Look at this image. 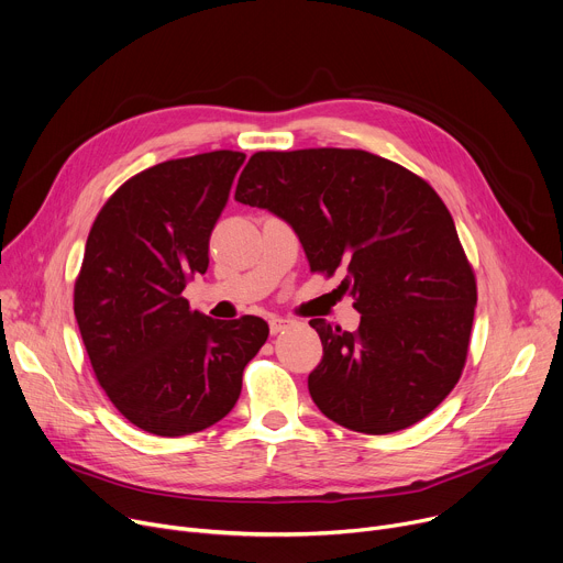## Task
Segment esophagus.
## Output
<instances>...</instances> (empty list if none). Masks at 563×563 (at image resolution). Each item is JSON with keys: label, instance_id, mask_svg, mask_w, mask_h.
<instances>
[{"label": "esophagus", "instance_id": "obj_1", "mask_svg": "<svg viewBox=\"0 0 563 563\" xmlns=\"http://www.w3.org/2000/svg\"><path fill=\"white\" fill-rule=\"evenodd\" d=\"M289 325H294L291 319H285V317H272V319H269V330H272V334H278V332H283L285 328H289Z\"/></svg>", "mask_w": 563, "mask_h": 563}]
</instances>
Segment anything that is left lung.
<instances>
[{
	"mask_svg": "<svg viewBox=\"0 0 563 563\" xmlns=\"http://www.w3.org/2000/svg\"><path fill=\"white\" fill-rule=\"evenodd\" d=\"M235 201L285 219L310 272H346L340 289L360 328L310 321L323 357L308 389L323 415L364 434L426 419L462 376L477 303L455 221L430 183L362 148L257 152Z\"/></svg>",
	"mask_w": 563,
	"mask_h": 563,
	"instance_id": "left-lung-1",
	"label": "left lung"
}]
</instances>
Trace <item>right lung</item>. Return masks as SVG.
<instances>
[{
	"label": "right lung",
	"mask_w": 563,
	"mask_h": 563,
	"mask_svg": "<svg viewBox=\"0 0 563 563\" xmlns=\"http://www.w3.org/2000/svg\"><path fill=\"white\" fill-rule=\"evenodd\" d=\"M242 152L165 161L120 185L99 210L74 283V317L95 378L144 432L183 437L221 421L267 321H217L185 285L208 269V244Z\"/></svg>",
	"instance_id": "right-lung-1"
}]
</instances>
